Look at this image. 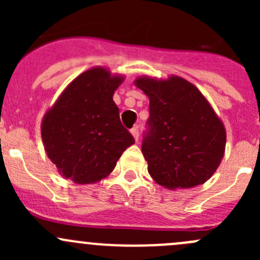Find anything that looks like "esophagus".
Here are the masks:
<instances>
[{
  "mask_svg": "<svg viewBox=\"0 0 260 260\" xmlns=\"http://www.w3.org/2000/svg\"><path fill=\"white\" fill-rule=\"evenodd\" d=\"M131 133H132V136L135 137L136 141H138V137H140V131H138V127H135L131 129Z\"/></svg>",
  "mask_w": 260,
  "mask_h": 260,
  "instance_id": "obj_1",
  "label": "esophagus"
}]
</instances>
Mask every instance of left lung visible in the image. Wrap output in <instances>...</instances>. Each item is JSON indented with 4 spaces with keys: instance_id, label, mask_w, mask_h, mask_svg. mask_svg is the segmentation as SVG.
<instances>
[{
    "instance_id": "left-lung-1",
    "label": "left lung",
    "mask_w": 260,
    "mask_h": 260,
    "mask_svg": "<svg viewBox=\"0 0 260 260\" xmlns=\"http://www.w3.org/2000/svg\"><path fill=\"white\" fill-rule=\"evenodd\" d=\"M135 83L149 98L142 153L152 179L171 190L208 181L224 156L226 133L205 96L179 77Z\"/></svg>"
}]
</instances>
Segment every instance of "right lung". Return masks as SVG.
Returning <instances> with one entry per match:
<instances>
[{"label":"right lung","instance_id":"add662e5","mask_svg":"<svg viewBox=\"0 0 260 260\" xmlns=\"http://www.w3.org/2000/svg\"><path fill=\"white\" fill-rule=\"evenodd\" d=\"M122 80L102 68L88 70L68 85L44 117L45 151L67 179L77 183L104 179L135 143L113 102Z\"/></svg>","mask_w":260,"mask_h":260}]
</instances>
